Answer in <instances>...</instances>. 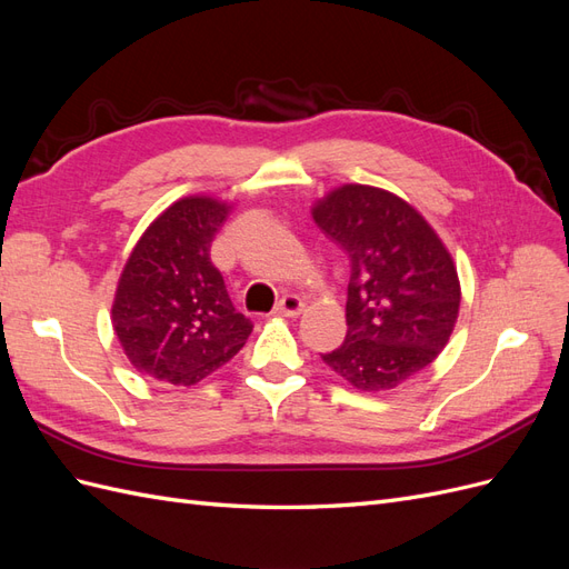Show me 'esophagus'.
I'll list each match as a JSON object with an SVG mask.
<instances>
[{
	"label": "esophagus",
	"mask_w": 569,
	"mask_h": 569,
	"mask_svg": "<svg viewBox=\"0 0 569 569\" xmlns=\"http://www.w3.org/2000/svg\"><path fill=\"white\" fill-rule=\"evenodd\" d=\"M303 311V299L297 297V295H284L278 306H274V313L280 316H287V318H295Z\"/></svg>",
	"instance_id": "34e87169"
}]
</instances>
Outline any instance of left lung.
<instances>
[{"label": "left lung", "mask_w": 569, "mask_h": 569, "mask_svg": "<svg viewBox=\"0 0 569 569\" xmlns=\"http://www.w3.org/2000/svg\"><path fill=\"white\" fill-rule=\"evenodd\" d=\"M318 228L349 256L347 337L320 358L363 391L393 389L449 341L458 272L427 220L385 189L343 184L313 209Z\"/></svg>", "instance_id": "obj_1"}]
</instances>
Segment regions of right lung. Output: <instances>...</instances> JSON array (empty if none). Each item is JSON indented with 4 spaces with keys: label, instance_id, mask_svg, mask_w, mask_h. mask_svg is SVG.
Segmentation results:
<instances>
[{
    "label": "right lung",
    "instance_id": "obj_1",
    "mask_svg": "<svg viewBox=\"0 0 569 569\" xmlns=\"http://www.w3.org/2000/svg\"><path fill=\"white\" fill-rule=\"evenodd\" d=\"M228 206L176 201L132 249L113 301V330L130 363L153 380L189 387L244 347L253 322L230 301L211 244Z\"/></svg>",
    "mask_w": 569,
    "mask_h": 569
}]
</instances>
